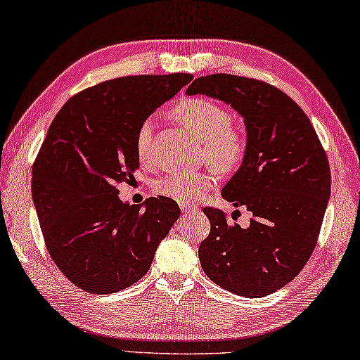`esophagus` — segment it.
<instances>
[{
  "mask_svg": "<svg viewBox=\"0 0 360 360\" xmlns=\"http://www.w3.org/2000/svg\"><path fill=\"white\" fill-rule=\"evenodd\" d=\"M181 211L188 214V212H195V211H197V207H195L193 205H181Z\"/></svg>",
  "mask_w": 360,
  "mask_h": 360,
  "instance_id": "1",
  "label": "esophagus"
}]
</instances>
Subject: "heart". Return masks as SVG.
<instances>
[{"label": "heart", "mask_w": 360, "mask_h": 360, "mask_svg": "<svg viewBox=\"0 0 360 360\" xmlns=\"http://www.w3.org/2000/svg\"><path fill=\"white\" fill-rule=\"evenodd\" d=\"M172 116L201 141L200 159L202 162L211 163L225 173H231L243 165L248 151L247 136L239 127L233 126V115L221 103L202 97H188L173 108ZM151 134L153 126L149 121L140 124L136 130L135 153L140 163L149 162ZM214 184V169L206 168L197 173L163 176L154 184V192L178 201L179 205H192Z\"/></svg>", "instance_id": "obj_1"}]
</instances>
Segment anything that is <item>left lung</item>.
<instances>
[{
    "label": "left lung",
    "mask_w": 360,
    "mask_h": 360,
    "mask_svg": "<svg viewBox=\"0 0 360 360\" xmlns=\"http://www.w3.org/2000/svg\"><path fill=\"white\" fill-rule=\"evenodd\" d=\"M186 93L230 103L244 116L248 141L247 158L221 197L245 206L250 224L202 209L211 221L198 248L202 271L230 292L267 296L290 283L315 250L330 197L328 155L304 110L269 83L212 74Z\"/></svg>",
    "instance_id": "obj_1"
}]
</instances>
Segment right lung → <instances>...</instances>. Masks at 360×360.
Instances as JSON below:
<instances>
[{
  "instance_id": "right-lung-1",
  "label": "right lung",
  "mask_w": 360,
  "mask_h": 360,
  "mask_svg": "<svg viewBox=\"0 0 360 360\" xmlns=\"http://www.w3.org/2000/svg\"><path fill=\"white\" fill-rule=\"evenodd\" d=\"M191 74L129 75L80 91L50 124L32 163L31 192L45 247L64 276L91 294L129 288L153 264L181 209L158 197L129 205L117 184L140 167L135 136Z\"/></svg>"
}]
</instances>
